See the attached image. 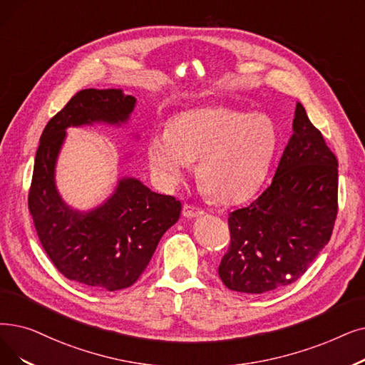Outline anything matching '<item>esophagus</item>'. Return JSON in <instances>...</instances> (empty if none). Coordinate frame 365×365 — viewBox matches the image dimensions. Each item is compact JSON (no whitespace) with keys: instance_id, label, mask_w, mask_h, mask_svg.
<instances>
[{"instance_id":"obj_1","label":"esophagus","mask_w":365,"mask_h":365,"mask_svg":"<svg viewBox=\"0 0 365 365\" xmlns=\"http://www.w3.org/2000/svg\"><path fill=\"white\" fill-rule=\"evenodd\" d=\"M202 213H204V209L198 207V205H195V204H185L183 215H185L186 217H198V216H201Z\"/></svg>"}]
</instances>
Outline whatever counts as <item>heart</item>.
Returning a JSON list of instances; mask_svg holds the SVG:
<instances>
[{"label":"heart","instance_id":"heart-1","mask_svg":"<svg viewBox=\"0 0 365 365\" xmlns=\"http://www.w3.org/2000/svg\"><path fill=\"white\" fill-rule=\"evenodd\" d=\"M276 123L262 113L222 106L187 108L167 130L152 135L148 160L168 183L179 182L198 162L204 192L220 204L239 202L257 191L277 148Z\"/></svg>","mask_w":365,"mask_h":365}]
</instances>
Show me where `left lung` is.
I'll return each instance as SVG.
<instances>
[{"label": "left lung", "mask_w": 365, "mask_h": 365, "mask_svg": "<svg viewBox=\"0 0 365 365\" xmlns=\"http://www.w3.org/2000/svg\"><path fill=\"white\" fill-rule=\"evenodd\" d=\"M294 134L272 185L230 213L219 277L231 291L262 294L294 283L328 245L339 202V163L297 103Z\"/></svg>", "instance_id": "left-lung-1"}]
</instances>
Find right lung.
<instances>
[{
    "label": "right lung",
    "instance_id": "1",
    "mask_svg": "<svg viewBox=\"0 0 365 365\" xmlns=\"http://www.w3.org/2000/svg\"><path fill=\"white\" fill-rule=\"evenodd\" d=\"M135 98L120 89L77 92L40 137L28 209L40 243L56 270L95 289L128 288L145 272L164 232L176 224L182 202L152 192L133 178L119 180L115 194L88 213L73 210L55 186V164L68 126L122 123Z\"/></svg>",
    "mask_w": 365,
    "mask_h": 365
}]
</instances>
